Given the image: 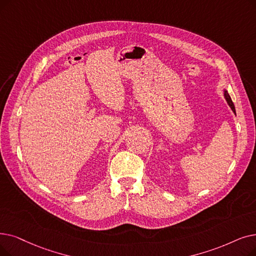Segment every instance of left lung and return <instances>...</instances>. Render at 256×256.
I'll return each instance as SVG.
<instances>
[{"mask_svg":"<svg viewBox=\"0 0 256 256\" xmlns=\"http://www.w3.org/2000/svg\"><path fill=\"white\" fill-rule=\"evenodd\" d=\"M223 94H224V97H225V99H226V102H227L228 106L231 108L232 112L236 114V108H234V104H233V102H232L231 98H230V96H229V94H228V92H227L226 88H224V90H223Z\"/></svg>","mask_w":256,"mask_h":256,"instance_id":"8db88e82","label":"left lung"}]
</instances>
